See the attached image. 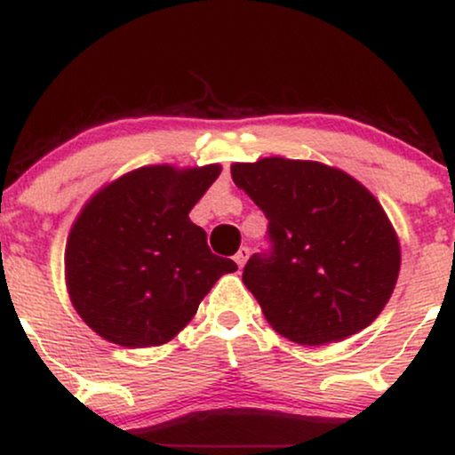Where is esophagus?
<instances>
[{
    "label": "esophagus",
    "instance_id": "1",
    "mask_svg": "<svg viewBox=\"0 0 455 455\" xmlns=\"http://www.w3.org/2000/svg\"><path fill=\"white\" fill-rule=\"evenodd\" d=\"M248 257H250V250L245 248V245H242V248L237 250V254H235V263H237L239 267H243L245 260H248Z\"/></svg>",
    "mask_w": 455,
    "mask_h": 455
}]
</instances>
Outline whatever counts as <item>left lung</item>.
<instances>
[{"label": "left lung", "mask_w": 455, "mask_h": 455, "mask_svg": "<svg viewBox=\"0 0 455 455\" xmlns=\"http://www.w3.org/2000/svg\"><path fill=\"white\" fill-rule=\"evenodd\" d=\"M231 175L269 220L271 252L243 267L269 325L307 347L368 327L400 274L398 235L377 196L315 160L235 162Z\"/></svg>", "instance_id": "1"}]
</instances>
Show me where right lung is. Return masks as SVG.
I'll return each instance as SVG.
<instances>
[{"mask_svg": "<svg viewBox=\"0 0 455 455\" xmlns=\"http://www.w3.org/2000/svg\"><path fill=\"white\" fill-rule=\"evenodd\" d=\"M220 171L140 166L85 203L66 242V286L104 340L128 348L173 340L220 275L237 269L188 216Z\"/></svg>", "mask_w": 455, "mask_h": 455, "instance_id": "add662e5", "label": "right lung"}]
</instances>
